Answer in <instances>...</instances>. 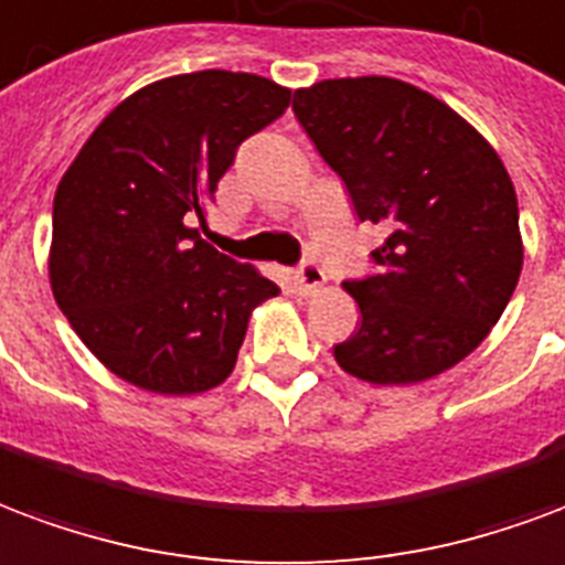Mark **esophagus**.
Instances as JSON below:
<instances>
[{"instance_id":"1","label":"esophagus","mask_w":565,"mask_h":565,"mask_svg":"<svg viewBox=\"0 0 565 565\" xmlns=\"http://www.w3.org/2000/svg\"><path fill=\"white\" fill-rule=\"evenodd\" d=\"M323 281H326L323 269H320L315 260H305L302 266L294 271V284L299 287V294H305V296L317 294V290L323 287Z\"/></svg>"}]
</instances>
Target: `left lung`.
<instances>
[{
	"mask_svg": "<svg viewBox=\"0 0 565 565\" xmlns=\"http://www.w3.org/2000/svg\"><path fill=\"white\" fill-rule=\"evenodd\" d=\"M294 113L350 191L359 221L388 239L377 275L347 281L362 323L338 365L377 386H411L482 344L524 266L515 185L494 146L419 86L341 77L294 92Z\"/></svg>",
	"mask_w": 565,
	"mask_h": 565,
	"instance_id": "obj_1",
	"label": "left lung"
}]
</instances>
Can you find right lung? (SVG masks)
Returning a JSON list of instances; mask_svg holds the SVG:
<instances>
[{"label":"right lung","mask_w":565,"mask_h":565,"mask_svg":"<svg viewBox=\"0 0 565 565\" xmlns=\"http://www.w3.org/2000/svg\"><path fill=\"white\" fill-rule=\"evenodd\" d=\"M290 89L245 71L154 81L116 104L53 200L50 287L116 377L198 395L230 377L250 311L278 296L260 269L209 245L206 206L245 137Z\"/></svg>","instance_id":"obj_1"}]
</instances>
